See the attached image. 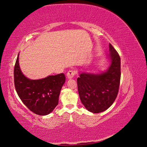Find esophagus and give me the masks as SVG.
Returning <instances> with one entry per match:
<instances>
[{
  "mask_svg": "<svg viewBox=\"0 0 147 147\" xmlns=\"http://www.w3.org/2000/svg\"><path fill=\"white\" fill-rule=\"evenodd\" d=\"M74 75H75V74L72 70H69V72L67 73V77L69 79L73 78Z\"/></svg>",
  "mask_w": 147,
  "mask_h": 147,
  "instance_id": "esophagus-1",
  "label": "esophagus"
}]
</instances>
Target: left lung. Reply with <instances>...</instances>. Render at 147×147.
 Returning <instances> with one entry per match:
<instances>
[{
    "instance_id": "left-lung-1",
    "label": "left lung",
    "mask_w": 147,
    "mask_h": 147,
    "mask_svg": "<svg viewBox=\"0 0 147 147\" xmlns=\"http://www.w3.org/2000/svg\"><path fill=\"white\" fill-rule=\"evenodd\" d=\"M108 69L100 73L82 72L77 78L80 98L85 108L98 113L108 109L117 96L120 78L121 60L117 51L109 44Z\"/></svg>"
}]
</instances>
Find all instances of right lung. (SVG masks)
I'll return each instance as SVG.
<instances>
[{
  "instance_id": "add662e5",
  "label": "right lung",
  "mask_w": 147,
  "mask_h": 147,
  "mask_svg": "<svg viewBox=\"0 0 147 147\" xmlns=\"http://www.w3.org/2000/svg\"><path fill=\"white\" fill-rule=\"evenodd\" d=\"M65 81L64 74L39 80L28 78L21 70L18 55L14 68L15 89L23 104L34 113L44 116L55 109Z\"/></svg>"
}]
</instances>
